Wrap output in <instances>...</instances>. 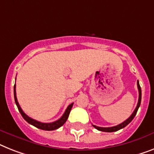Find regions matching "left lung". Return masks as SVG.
Returning <instances> with one entry per match:
<instances>
[{
    "mask_svg": "<svg viewBox=\"0 0 154 154\" xmlns=\"http://www.w3.org/2000/svg\"><path fill=\"white\" fill-rule=\"evenodd\" d=\"M137 85H138V104H137V106L134 109V111L133 112V113L131 115V116L128 119L124 121L122 124H119V125H116L115 127H111V128H101V127H97V126H95V125H93L94 127L96 129H97L98 131H105V132H114V131H117L120 130L122 128H125L126 126L129 124L131 122V120L134 119V117L136 115L137 112H138V109L140 106V104H141V99H142V91H141V87H140V85H139V82L138 81L137 82Z\"/></svg>",
    "mask_w": 154,
    "mask_h": 154,
    "instance_id": "1",
    "label": "left lung"
}]
</instances>
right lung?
Returning a JSON list of instances; mask_svg holds the SVG:
<instances>
[{
	"mask_svg": "<svg viewBox=\"0 0 154 154\" xmlns=\"http://www.w3.org/2000/svg\"><path fill=\"white\" fill-rule=\"evenodd\" d=\"M14 97H15V101H16V104L17 105V108L20 111V114L22 115L23 118L24 120H26L27 123H29L31 125L36 127V128H39V129H42V130L45 131H53L56 130L57 128H60L62 125H63V124L67 121L68 118V116H69L70 112H71V109H72V106H73V103H72L71 105H68V107L67 108V109L64 112V113L63 114L61 117L60 118L59 120H57L55 122H53V123H42V122L37 121V120H34L32 118L29 117L28 116L26 115L24 113L23 111L22 110V109L20 108V105H19V102L17 101V97H16V84L14 85Z\"/></svg>",
	"mask_w": 154,
	"mask_h": 154,
	"instance_id": "right-lung-1",
	"label": "right lung"
}]
</instances>
